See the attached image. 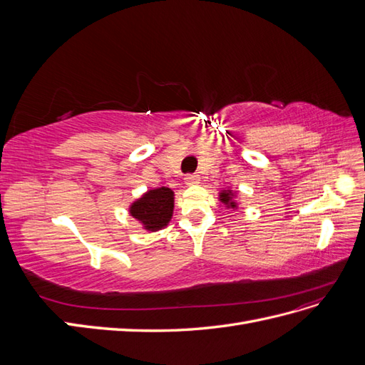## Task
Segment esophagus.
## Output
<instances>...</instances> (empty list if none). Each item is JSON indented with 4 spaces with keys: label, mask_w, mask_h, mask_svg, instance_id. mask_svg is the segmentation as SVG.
Instances as JSON below:
<instances>
[{
    "label": "esophagus",
    "mask_w": 365,
    "mask_h": 365,
    "mask_svg": "<svg viewBox=\"0 0 365 365\" xmlns=\"http://www.w3.org/2000/svg\"><path fill=\"white\" fill-rule=\"evenodd\" d=\"M184 181H185L187 185H196V184H200V176L195 175V173L193 175H185Z\"/></svg>",
    "instance_id": "obj_1"
}]
</instances>
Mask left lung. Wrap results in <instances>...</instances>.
<instances>
[{
	"label": "left lung",
	"instance_id": "8db88e82",
	"mask_svg": "<svg viewBox=\"0 0 365 365\" xmlns=\"http://www.w3.org/2000/svg\"><path fill=\"white\" fill-rule=\"evenodd\" d=\"M219 201L225 204L228 208H237V204L235 201V192L233 190H220Z\"/></svg>",
	"mask_w": 365,
	"mask_h": 365
}]
</instances>
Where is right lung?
Segmentation results:
<instances>
[{
  "label": "right lung",
  "instance_id": "right-lung-1",
  "mask_svg": "<svg viewBox=\"0 0 365 365\" xmlns=\"http://www.w3.org/2000/svg\"><path fill=\"white\" fill-rule=\"evenodd\" d=\"M175 195L169 187L148 190L145 195L129 207V213L135 217L143 228L148 231H158L168 227L173 215Z\"/></svg>",
  "mask_w": 365,
  "mask_h": 365
}]
</instances>
